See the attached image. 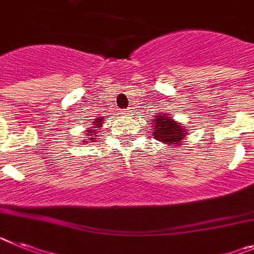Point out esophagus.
Here are the masks:
<instances>
[{
    "label": "esophagus",
    "mask_w": 254,
    "mask_h": 254,
    "mask_svg": "<svg viewBox=\"0 0 254 254\" xmlns=\"http://www.w3.org/2000/svg\"><path fill=\"white\" fill-rule=\"evenodd\" d=\"M129 113H132L131 109H123L122 110V114H129Z\"/></svg>",
    "instance_id": "esophagus-1"
}]
</instances>
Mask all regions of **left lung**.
Returning <instances> with one entry per match:
<instances>
[{
  "label": "left lung",
  "mask_w": 254,
  "mask_h": 254,
  "mask_svg": "<svg viewBox=\"0 0 254 254\" xmlns=\"http://www.w3.org/2000/svg\"><path fill=\"white\" fill-rule=\"evenodd\" d=\"M153 135L155 140L166 144H170L171 146H175L176 144H180L181 140H184L185 136V129L180 125H177L176 121H172L171 117L159 114L157 119L154 121Z\"/></svg>",
  "instance_id": "8db88e82"
}]
</instances>
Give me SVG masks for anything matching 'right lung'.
I'll use <instances>...</instances> for the list:
<instances>
[{
	"label": "right lung",
	"mask_w": 254,
	"mask_h": 254,
	"mask_svg": "<svg viewBox=\"0 0 254 254\" xmlns=\"http://www.w3.org/2000/svg\"><path fill=\"white\" fill-rule=\"evenodd\" d=\"M95 126H94V128H97V129H99V128H100V127H101V126H103V118H99V119H96V121H95ZM88 133H87V136H92V135H94V133H95V132H96V131H95V129H88ZM96 136L97 135H95L94 136V137H90V140H92V141H96V140H95V138H96ZM84 142H86V141H84Z\"/></svg>",
	"instance_id": "right-lung-1"
}]
</instances>
